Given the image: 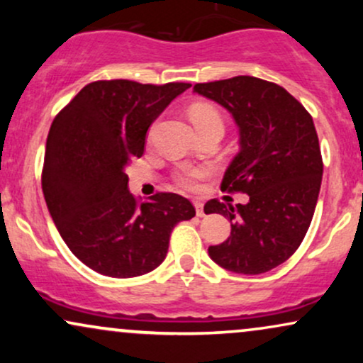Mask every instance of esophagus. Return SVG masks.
<instances>
[{
    "label": "esophagus",
    "instance_id": "obj_1",
    "mask_svg": "<svg viewBox=\"0 0 363 363\" xmlns=\"http://www.w3.org/2000/svg\"><path fill=\"white\" fill-rule=\"evenodd\" d=\"M194 206H196V215L205 216V208H203L201 201H194Z\"/></svg>",
    "mask_w": 363,
    "mask_h": 363
}]
</instances>
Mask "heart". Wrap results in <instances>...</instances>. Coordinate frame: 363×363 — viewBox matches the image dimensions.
Segmentation results:
<instances>
[{"label":"heart","mask_w":363,"mask_h":363,"mask_svg":"<svg viewBox=\"0 0 363 363\" xmlns=\"http://www.w3.org/2000/svg\"><path fill=\"white\" fill-rule=\"evenodd\" d=\"M189 119L194 124L196 131H205L210 128H222L223 129V116L222 112L216 109L215 106L206 102L193 104L189 107ZM211 176V169L208 165H194V167H182L174 174V181L182 189L191 191H201L203 184L208 177Z\"/></svg>","instance_id":"1"}]
</instances>
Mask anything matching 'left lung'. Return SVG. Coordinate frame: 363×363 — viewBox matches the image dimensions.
Masks as SVG:
<instances>
[{
    "mask_svg": "<svg viewBox=\"0 0 363 363\" xmlns=\"http://www.w3.org/2000/svg\"><path fill=\"white\" fill-rule=\"evenodd\" d=\"M194 91L234 116L240 152L222 189L249 194L247 205L206 203V213L227 216L232 227L208 252L228 272H269L297 251L318 205L323 157L314 121L283 86L256 77L196 83Z\"/></svg>",
    "mask_w": 363,
    "mask_h": 363,
    "instance_id": "obj_1",
    "label": "left lung"
}]
</instances>
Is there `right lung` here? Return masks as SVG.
I'll return each mask as SVG.
<instances>
[{
	"mask_svg": "<svg viewBox=\"0 0 363 363\" xmlns=\"http://www.w3.org/2000/svg\"><path fill=\"white\" fill-rule=\"evenodd\" d=\"M189 83L91 82L57 112L45 143L43 191L57 232L94 272L133 278L162 264L189 199L157 193L140 203L124 172L143 155L150 124Z\"/></svg>",
	"mask_w": 363,
	"mask_h": 363,
	"instance_id": "obj_1",
	"label": "right lung"
}]
</instances>
